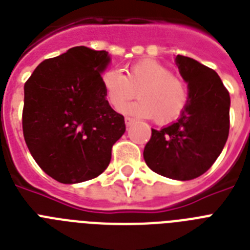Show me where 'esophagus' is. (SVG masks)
I'll list each match as a JSON object with an SVG mask.
<instances>
[{
    "label": "esophagus",
    "instance_id": "1",
    "mask_svg": "<svg viewBox=\"0 0 250 250\" xmlns=\"http://www.w3.org/2000/svg\"><path fill=\"white\" fill-rule=\"evenodd\" d=\"M125 125H127V127H131L132 125H133V119L132 118H129V117H125Z\"/></svg>",
    "mask_w": 250,
    "mask_h": 250
}]
</instances>
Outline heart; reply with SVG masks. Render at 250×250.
Masks as SVG:
<instances>
[{
	"label": "heart",
	"instance_id": "1",
	"mask_svg": "<svg viewBox=\"0 0 250 250\" xmlns=\"http://www.w3.org/2000/svg\"><path fill=\"white\" fill-rule=\"evenodd\" d=\"M109 104L122 111L137 94L140 100L125 111L143 118H154L159 125L177 121L188 103V87L181 77L153 59L133 62L122 74L109 69L101 77Z\"/></svg>",
	"mask_w": 250,
	"mask_h": 250
}]
</instances>
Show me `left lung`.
I'll return each instance as SVG.
<instances>
[{
  "label": "left lung",
  "mask_w": 250,
  "mask_h": 250,
  "mask_svg": "<svg viewBox=\"0 0 250 250\" xmlns=\"http://www.w3.org/2000/svg\"><path fill=\"white\" fill-rule=\"evenodd\" d=\"M188 87V106L177 122L151 128L144 149L147 167L164 177L188 181L206 173L224 149L230 129V95L213 69L177 55Z\"/></svg>",
  "instance_id": "left-lung-1"
}]
</instances>
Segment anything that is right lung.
<instances>
[{
  "mask_svg": "<svg viewBox=\"0 0 250 250\" xmlns=\"http://www.w3.org/2000/svg\"><path fill=\"white\" fill-rule=\"evenodd\" d=\"M106 51L84 46L44 60L24 84L23 133L32 157L62 184L97 177L125 131L101 84Z\"/></svg>",
  "mask_w": 250,
  "mask_h": 250,
  "instance_id": "add662e5",
  "label": "right lung"
}]
</instances>
